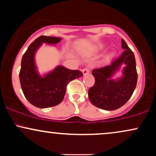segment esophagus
Returning <instances> with one entry per match:
<instances>
[{"label":"esophagus","mask_w":156,"mask_h":156,"mask_svg":"<svg viewBox=\"0 0 156 156\" xmlns=\"http://www.w3.org/2000/svg\"><path fill=\"white\" fill-rule=\"evenodd\" d=\"M82 73H83V76H85V75L89 74V69H88V68H84V69H82Z\"/></svg>","instance_id":"1"}]
</instances>
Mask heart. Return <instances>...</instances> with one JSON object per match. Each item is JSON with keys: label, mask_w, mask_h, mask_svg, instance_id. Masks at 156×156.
<instances>
[{"label": "heart", "mask_w": 156, "mask_h": 156, "mask_svg": "<svg viewBox=\"0 0 156 156\" xmlns=\"http://www.w3.org/2000/svg\"><path fill=\"white\" fill-rule=\"evenodd\" d=\"M99 48H97V49H96V51H97V50H98V49H99Z\"/></svg>", "instance_id": "b5f03b06"}]
</instances>
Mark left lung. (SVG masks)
Masks as SVG:
<instances>
[{
  "label": "left lung",
  "instance_id": "1",
  "mask_svg": "<svg viewBox=\"0 0 156 156\" xmlns=\"http://www.w3.org/2000/svg\"><path fill=\"white\" fill-rule=\"evenodd\" d=\"M125 50L119 57L104 67L92 70L95 83L89 89V99L93 105L103 110L113 111L125 105L136 87L138 75L133 53L122 39ZM122 70V76L114 80L115 73Z\"/></svg>",
  "mask_w": 156,
  "mask_h": 156
}]
</instances>
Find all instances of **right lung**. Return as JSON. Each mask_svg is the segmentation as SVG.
<instances>
[{
	"label": "right lung",
	"instance_id": "obj_1",
	"mask_svg": "<svg viewBox=\"0 0 156 156\" xmlns=\"http://www.w3.org/2000/svg\"><path fill=\"white\" fill-rule=\"evenodd\" d=\"M62 38L42 36L28 48L21 61L20 81L23 92L28 101L37 108L55 106L63 101L67 85L71 80L83 76L79 70H73L62 65L41 75L35 61V55L42 44L54 45Z\"/></svg>",
	"mask_w": 156,
	"mask_h": 156
}]
</instances>
